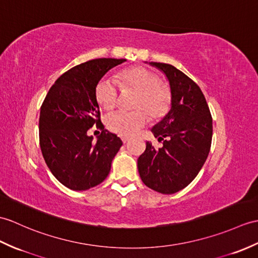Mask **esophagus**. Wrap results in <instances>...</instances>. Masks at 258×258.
<instances>
[{
	"mask_svg": "<svg viewBox=\"0 0 258 258\" xmlns=\"http://www.w3.org/2000/svg\"><path fill=\"white\" fill-rule=\"evenodd\" d=\"M128 141H130L128 137H125V136H124V137H122V142H123L124 144H126Z\"/></svg>",
	"mask_w": 258,
	"mask_h": 258,
	"instance_id": "obj_1",
	"label": "esophagus"
}]
</instances>
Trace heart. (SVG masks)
Wrapping results in <instances>:
<instances>
[{"label":"heart","mask_w":258,"mask_h":258,"mask_svg":"<svg viewBox=\"0 0 258 258\" xmlns=\"http://www.w3.org/2000/svg\"><path fill=\"white\" fill-rule=\"evenodd\" d=\"M119 85L123 89L137 91L136 111L118 110L110 113L105 118L106 126L121 136H133L149 121V114L155 118L164 116L169 109L170 93L160 86V78L145 68L135 67L119 75ZM119 89L115 80L103 78L95 88V97L106 110H111L118 102ZM148 111L146 112V111Z\"/></svg>","instance_id":"1"}]
</instances>
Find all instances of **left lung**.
I'll return each instance as SVG.
<instances>
[{
  "instance_id": "obj_1",
  "label": "left lung",
  "mask_w": 258,
  "mask_h": 258,
  "mask_svg": "<svg viewBox=\"0 0 258 258\" xmlns=\"http://www.w3.org/2000/svg\"><path fill=\"white\" fill-rule=\"evenodd\" d=\"M169 82L170 110L151 130L163 146L146 149L137 159L142 181L148 188L172 195L185 188L201 170L210 152L212 117L201 89L168 63L149 62Z\"/></svg>"
}]
</instances>
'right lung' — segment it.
I'll return each instance as SVG.
<instances>
[{
	"mask_svg": "<svg viewBox=\"0 0 258 258\" xmlns=\"http://www.w3.org/2000/svg\"><path fill=\"white\" fill-rule=\"evenodd\" d=\"M125 61L99 58L76 66L58 78L41 104V153L52 175L71 190H88L103 181L122 146L121 139L101 123L95 88L107 71ZM94 123L102 130L97 142L87 135Z\"/></svg>",
	"mask_w": 258,
	"mask_h": 258,
	"instance_id": "obj_1",
	"label": "right lung"
}]
</instances>
